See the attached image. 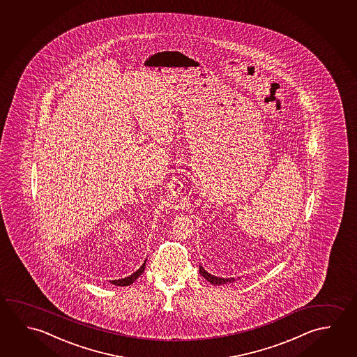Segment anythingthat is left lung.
<instances>
[{
	"mask_svg": "<svg viewBox=\"0 0 357 357\" xmlns=\"http://www.w3.org/2000/svg\"><path fill=\"white\" fill-rule=\"evenodd\" d=\"M199 273L204 276V279L214 284V285H222V284H227V282H233L235 279H222V278H216L214 275H211L208 271H205L203 266H199Z\"/></svg>",
	"mask_w": 357,
	"mask_h": 357,
	"instance_id": "8db88e82",
	"label": "left lung"
}]
</instances>
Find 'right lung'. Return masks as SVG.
Here are the masks:
<instances>
[{"label": "right lung", "mask_w": 357, "mask_h": 357, "mask_svg": "<svg viewBox=\"0 0 357 357\" xmlns=\"http://www.w3.org/2000/svg\"><path fill=\"white\" fill-rule=\"evenodd\" d=\"M144 268H146V263L142 265L139 269L137 270L135 273H133L132 275H129L127 278H124V279H119V280H113L112 281V284H114V285H118V287H127V285H130V284H133L142 274H143V271H144Z\"/></svg>", "instance_id": "add662e5"}]
</instances>
